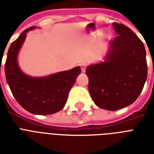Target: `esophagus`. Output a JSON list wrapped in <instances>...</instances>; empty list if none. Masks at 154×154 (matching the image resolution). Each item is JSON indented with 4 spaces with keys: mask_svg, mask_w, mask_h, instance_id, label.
I'll return each instance as SVG.
<instances>
[{
    "mask_svg": "<svg viewBox=\"0 0 154 154\" xmlns=\"http://www.w3.org/2000/svg\"><path fill=\"white\" fill-rule=\"evenodd\" d=\"M81 68H82V72H85V69H86V64H85V63L82 64V65H81Z\"/></svg>",
    "mask_w": 154,
    "mask_h": 154,
    "instance_id": "34e87169",
    "label": "esophagus"
}]
</instances>
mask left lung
<instances>
[{"label": "left lung", "mask_w": 154, "mask_h": 154, "mask_svg": "<svg viewBox=\"0 0 154 154\" xmlns=\"http://www.w3.org/2000/svg\"><path fill=\"white\" fill-rule=\"evenodd\" d=\"M117 36L109 42L105 61L86 68L89 91L98 107L115 111L131 105L147 78L143 42L129 28L112 23Z\"/></svg>", "instance_id": "obj_1"}]
</instances>
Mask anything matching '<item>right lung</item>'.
Returning <instances> with one entry per match:
<instances>
[{"mask_svg": "<svg viewBox=\"0 0 154 154\" xmlns=\"http://www.w3.org/2000/svg\"><path fill=\"white\" fill-rule=\"evenodd\" d=\"M35 28L32 26L23 31L11 44L5 65L6 81L16 101L28 112L37 115L53 114L65 106L69 92L82 70L77 66L46 77L25 75L17 64L18 53L27 32Z\"/></svg>", "mask_w": 154, "mask_h": 154, "instance_id": "right-lung-1", "label": "right lung"}]
</instances>
